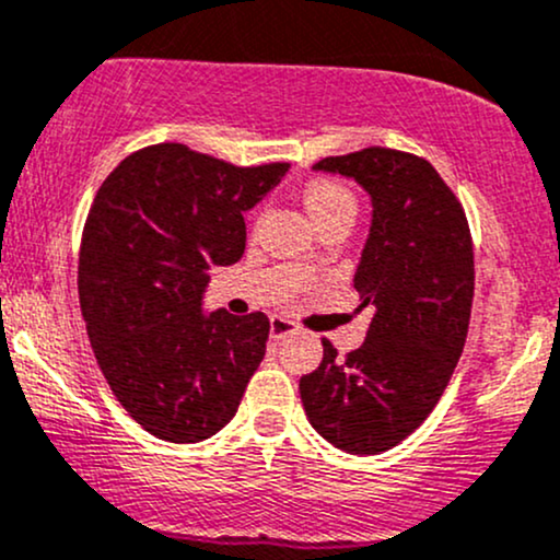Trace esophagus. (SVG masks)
Listing matches in <instances>:
<instances>
[{
  "instance_id": "34e87169",
  "label": "esophagus",
  "mask_w": 560,
  "mask_h": 560,
  "mask_svg": "<svg viewBox=\"0 0 560 560\" xmlns=\"http://www.w3.org/2000/svg\"><path fill=\"white\" fill-rule=\"evenodd\" d=\"M296 330H299V325L293 323V319L280 317V314H275V317L269 319V336H272L275 341H280V338H285V336H293Z\"/></svg>"
}]
</instances>
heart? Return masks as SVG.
<instances>
[{
	"label": "heart",
	"mask_w": 560,
	"mask_h": 560,
	"mask_svg": "<svg viewBox=\"0 0 560 560\" xmlns=\"http://www.w3.org/2000/svg\"><path fill=\"white\" fill-rule=\"evenodd\" d=\"M304 206L314 219V224H319L323 219L336 217V213H354L357 203L354 196L347 185L336 179H314L306 185L304 190Z\"/></svg>",
	"instance_id": "heart-1"
}]
</instances>
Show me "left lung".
I'll return each mask as SVG.
<instances>
[{
  "mask_svg": "<svg viewBox=\"0 0 560 560\" xmlns=\"http://www.w3.org/2000/svg\"><path fill=\"white\" fill-rule=\"evenodd\" d=\"M351 177L373 200L354 288L373 310L368 338L299 381L312 429L351 455H378L431 416L455 373L474 304V243L466 211L425 159L364 148L314 163Z\"/></svg>",
  "mask_w": 560,
  "mask_h": 560,
  "instance_id": "left-lung-1",
  "label": "left lung"
}]
</instances>
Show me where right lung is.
<instances>
[{
	"mask_svg": "<svg viewBox=\"0 0 560 560\" xmlns=\"http://www.w3.org/2000/svg\"><path fill=\"white\" fill-rule=\"evenodd\" d=\"M285 172L161 142L127 155L94 196L79 250L86 336L124 410L163 442L222 431L264 360L267 314H203V291L211 267L246 250L243 211Z\"/></svg>",
	"mask_w": 560,
	"mask_h": 560,
	"instance_id": "1",
	"label": "right lung"
}]
</instances>
